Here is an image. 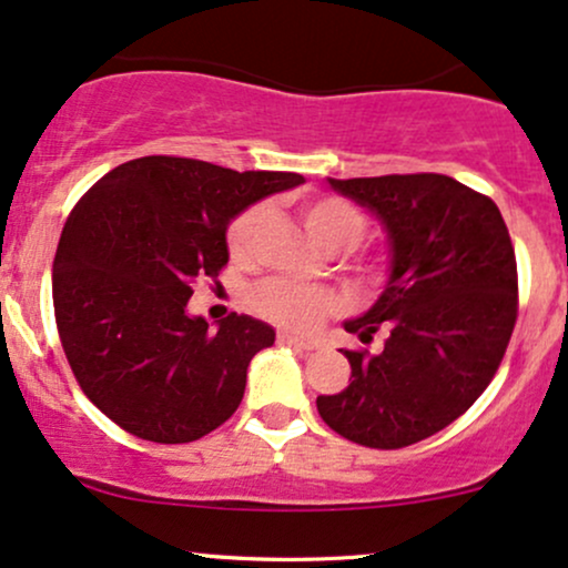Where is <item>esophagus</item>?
I'll list each match as a JSON object with an SVG mask.
<instances>
[{"label":"esophagus","mask_w":568,"mask_h":568,"mask_svg":"<svg viewBox=\"0 0 568 568\" xmlns=\"http://www.w3.org/2000/svg\"><path fill=\"white\" fill-rule=\"evenodd\" d=\"M277 344H285V347H296V349L315 347V342H310V338H302V336H293V334H288V331H280Z\"/></svg>","instance_id":"obj_1"}]
</instances>
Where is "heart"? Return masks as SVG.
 I'll return each instance as SVG.
<instances>
[{
    "mask_svg": "<svg viewBox=\"0 0 568 568\" xmlns=\"http://www.w3.org/2000/svg\"><path fill=\"white\" fill-rule=\"evenodd\" d=\"M302 216L315 243L323 245L325 251H352L363 243L368 232L366 213L342 197L306 200ZM258 219H262V207H245L240 216L232 219L230 230H226V247L234 258H245L251 253ZM251 304L266 321L293 331H312L325 317L334 315L342 306V298L328 288L275 277L256 285V291L251 293Z\"/></svg>",
    "mask_w": 568,
    "mask_h": 568,
    "instance_id": "heart-1",
    "label": "heart"
}]
</instances>
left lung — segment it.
<instances>
[{
    "label": "left lung",
    "mask_w": 568,
    "mask_h": 568,
    "mask_svg": "<svg viewBox=\"0 0 568 568\" xmlns=\"http://www.w3.org/2000/svg\"><path fill=\"white\" fill-rule=\"evenodd\" d=\"M387 232L389 277L368 312L344 321L379 352H344L349 384L317 397L334 433L403 448L459 419L497 374L518 317V270L505 219L452 175L328 179Z\"/></svg>",
    "instance_id": "8db88e82"
}]
</instances>
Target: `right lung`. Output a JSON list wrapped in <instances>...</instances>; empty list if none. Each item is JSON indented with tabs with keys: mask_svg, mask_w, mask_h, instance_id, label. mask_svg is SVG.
<instances>
[{
	"mask_svg": "<svg viewBox=\"0 0 568 568\" xmlns=\"http://www.w3.org/2000/svg\"><path fill=\"white\" fill-rule=\"evenodd\" d=\"M298 184V173L141 158L77 202L53 262L55 323L82 393L114 425L189 443L237 410L247 366L275 328L237 312L207 328L186 310L192 283L230 262L234 216Z\"/></svg>",
	"mask_w": 568,
	"mask_h": 568,
	"instance_id": "obj_1",
	"label": "right lung"
}]
</instances>
